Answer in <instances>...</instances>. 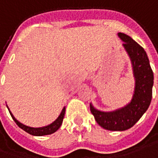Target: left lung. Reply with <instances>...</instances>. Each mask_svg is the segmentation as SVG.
<instances>
[{"label": "left lung", "instance_id": "left-lung-1", "mask_svg": "<svg viewBox=\"0 0 158 158\" xmlns=\"http://www.w3.org/2000/svg\"><path fill=\"white\" fill-rule=\"evenodd\" d=\"M118 36L124 42L123 47L131 64L135 80L131 100L126 106L111 111L98 110L91 103L90 110L102 128L122 131L131 128L149 108L152 98L154 76L144 49L127 34L118 33Z\"/></svg>", "mask_w": 158, "mask_h": 158}]
</instances>
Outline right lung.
<instances>
[{
    "label": "right lung",
    "mask_w": 158,
    "mask_h": 158,
    "mask_svg": "<svg viewBox=\"0 0 158 158\" xmlns=\"http://www.w3.org/2000/svg\"><path fill=\"white\" fill-rule=\"evenodd\" d=\"M7 109H8V110H9V113H10V115H11L12 118L14 119V121L15 122L16 124H17L20 129H22L23 131H25L26 132L29 133L30 135H33V136H39V137H40V136H45V135H50V134H52V133L55 132L56 131H58V130L60 129V127L61 126V124H62V122H63V118H64L65 111V107H64V108L62 109V110H61L60 116L52 122V124L46 125V126H43V127L34 128V127H30V126L25 125V124H23L22 123L19 122V121L14 117V115L12 114V112L10 111V110H9L8 106H7Z\"/></svg>",
    "instance_id": "add662e5"
}]
</instances>
